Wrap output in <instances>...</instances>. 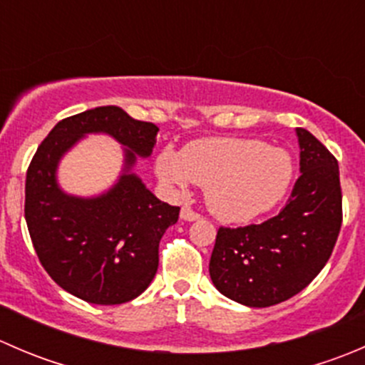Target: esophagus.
<instances>
[{"mask_svg": "<svg viewBox=\"0 0 365 365\" xmlns=\"http://www.w3.org/2000/svg\"><path fill=\"white\" fill-rule=\"evenodd\" d=\"M180 217H182L183 220H197L201 215L197 212H194L192 208H189V206H183L182 213H180Z\"/></svg>", "mask_w": 365, "mask_h": 365, "instance_id": "34e87169", "label": "esophagus"}]
</instances>
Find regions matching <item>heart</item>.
<instances>
[{
  "label": "heart",
  "instance_id": "heart-1",
  "mask_svg": "<svg viewBox=\"0 0 365 365\" xmlns=\"http://www.w3.org/2000/svg\"><path fill=\"white\" fill-rule=\"evenodd\" d=\"M155 171L176 189L190 183L206 189L213 215L226 222H249L282 201L293 180V160L261 139L208 138L176 153L164 148Z\"/></svg>",
  "mask_w": 365,
  "mask_h": 365
}]
</instances>
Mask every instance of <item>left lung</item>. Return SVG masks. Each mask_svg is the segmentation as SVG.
Wrapping results in <instances>:
<instances>
[{"label":"left lung","mask_w":365,"mask_h":365,"mask_svg":"<svg viewBox=\"0 0 365 365\" xmlns=\"http://www.w3.org/2000/svg\"><path fill=\"white\" fill-rule=\"evenodd\" d=\"M297 135L302 175L284 208L261 224L217 231L210 277L224 297L249 307H270L307 288L339 237L337 159L305 128Z\"/></svg>","instance_id":"8db88e82"}]
</instances>
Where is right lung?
Instances as JSON below:
<instances>
[{
	"label": "right lung",
	"mask_w": 365,
	"mask_h": 365,
	"mask_svg": "<svg viewBox=\"0 0 365 365\" xmlns=\"http://www.w3.org/2000/svg\"><path fill=\"white\" fill-rule=\"evenodd\" d=\"M90 131L111 133L128 148V173L104 197L79 200L57 189L53 173L59 157ZM157 132L116 106L95 108L61 120L29 162L24 217L33 247L51 279L81 300L125 304L155 277L160 238L176 224L180 206L157 200L128 169L135 153H152Z\"/></svg>",
	"instance_id": "add662e5"
}]
</instances>
